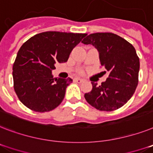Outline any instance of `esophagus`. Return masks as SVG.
<instances>
[{"mask_svg":"<svg viewBox=\"0 0 153 153\" xmlns=\"http://www.w3.org/2000/svg\"><path fill=\"white\" fill-rule=\"evenodd\" d=\"M74 82H76L78 83H82L83 82V79H79V78H75V79H74Z\"/></svg>","mask_w":153,"mask_h":153,"instance_id":"esophagus-1","label":"esophagus"}]
</instances>
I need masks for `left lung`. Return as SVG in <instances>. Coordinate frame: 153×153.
Returning a JSON list of instances; mask_svg holds the SVG:
<instances>
[{
  "mask_svg": "<svg viewBox=\"0 0 153 153\" xmlns=\"http://www.w3.org/2000/svg\"><path fill=\"white\" fill-rule=\"evenodd\" d=\"M93 45L99 52L101 66L109 72L106 81L85 94L89 105L100 111H111L123 106L138 83L139 57L134 47L124 38L112 33H91L82 42Z\"/></svg>",
  "mask_w": 153,
  "mask_h": 153,
  "instance_id": "left-lung-1",
  "label": "left lung"
}]
</instances>
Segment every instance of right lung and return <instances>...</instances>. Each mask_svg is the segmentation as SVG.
Masks as SVG:
<instances>
[{
	"label": "right lung",
	"instance_id": "right-lung-1",
	"mask_svg": "<svg viewBox=\"0 0 153 153\" xmlns=\"http://www.w3.org/2000/svg\"><path fill=\"white\" fill-rule=\"evenodd\" d=\"M86 33L46 31L27 40L19 48L12 68L14 89L32 111H49L60 105L72 79L53 78L56 63L68 61L73 48Z\"/></svg>",
	"mask_w": 153,
	"mask_h": 153
}]
</instances>
